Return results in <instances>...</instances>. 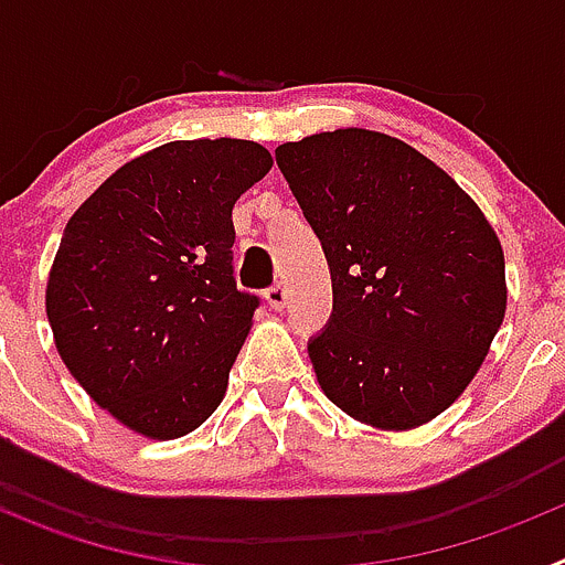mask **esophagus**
I'll list each match as a JSON object with an SVG mask.
<instances>
[{
  "instance_id": "1",
  "label": "esophagus",
  "mask_w": 565,
  "mask_h": 565,
  "mask_svg": "<svg viewBox=\"0 0 565 565\" xmlns=\"http://www.w3.org/2000/svg\"><path fill=\"white\" fill-rule=\"evenodd\" d=\"M286 299H288V294H286V288L279 286V282H274L271 288H266V302L274 308V311H282V308H286Z\"/></svg>"
}]
</instances>
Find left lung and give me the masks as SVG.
Listing matches in <instances>:
<instances>
[{"mask_svg": "<svg viewBox=\"0 0 565 565\" xmlns=\"http://www.w3.org/2000/svg\"><path fill=\"white\" fill-rule=\"evenodd\" d=\"M274 154L331 268L333 313L308 339L326 396L382 430L436 418L507 311L492 226L441 167L384 132L333 129Z\"/></svg>", "mask_w": 565, "mask_h": 565, "instance_id": "obj_1", "label": "left lung"}]
</instances>
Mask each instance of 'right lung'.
<instances>
[{"label": "right lung", "mask_w": 565, "mask_h": 565, "mask_svg": "<svg viewBox=\"0 0 565 565\" xmlns=\"http://www.w3.org/2000/svg\"><path fill=\"white\" fill-rule=\"evenodd\" d=\"M271 163L239 138L163 143L70 217L50 328L67 371L129 430L186 436L226 396L259 306L234 282L232 209Z\"/></svg>", "instance_id": "1"}]
</instances>
